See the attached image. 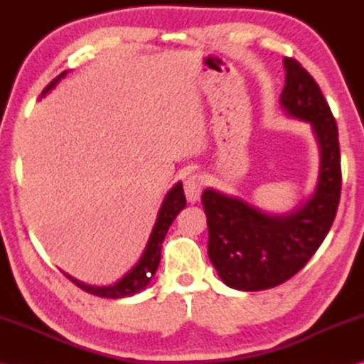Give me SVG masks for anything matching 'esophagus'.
Returning a JSON list of instances; mask_svg holds the SVG:
<instances>
[{
    "label": "esophagus",
    "instance_id": "esophagus-1",
    "mask_svg": "<svg viewBox=\"0 0 364 364\" xmlns=\"http://www.w3.org/2000/svg\"><path fill=\"white\" fill-rule=\"evenodd\" d=\"M203 186H205V180L203 176L198 173H192L186 178V180H184V194H186L191 203H196L200 198Z\"/></svg>",
    "mask_w": 364,
    "mask_h": 364
}]
</instances>
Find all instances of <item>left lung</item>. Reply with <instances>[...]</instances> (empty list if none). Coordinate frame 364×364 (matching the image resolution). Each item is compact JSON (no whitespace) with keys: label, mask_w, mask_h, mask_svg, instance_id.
<instances>
[{"label":"left lung","mask_w":364,"mask_h":364,"mask_svg":"<svg viewBox=\"0 0 364 364\" xmlns=\"http://www.w3.org/2000/svg\"><path fill=\"white\" fill-rule=\"evenodd\" d=\"M282 109L311 125L319 146V175L308 200L286 214H269L242 198L205 189L208 257L222 282L239 291H262L304 267L331 228L341 197L338 127L313 76L292 58L283 59Z\"/></svg>","instance_id":"left-lung-1"}]
</instances>
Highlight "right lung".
Masks as SVG:
<instances>
[{
	"label": "right lung",
	"instance_id": "right-lung-1",
	"mask_svg": "<svg viewBox=\"0 0 364 364\" xmlns=\"http://www.w3.org/2000/svg\"><path fill=\"white\" fill-rule=\"evenodd\" d=\"M68 72H63L59 76H56L48 86H46L42 92V97H45L51 89L56 87V84L64 78ZM186 206V197H184V191H183V183H176L175 186L170 189L164 200H162V205L158 211V218L156 222H154L151 235L146 241L145 250L141 255V258L134 264V267L123 275L119 282H115L112 284L107 286H90L82 283L80 280H76L72 275H68L63 272L67 278H70V282H73L78 288L82 291H86L89 294H94V296L98 297H106V299H122V297H131L134 294L141 292L142 289L146 288V284L150 283L151 277L154 272L158 270L159 261H161V249H162V241L168 231V227L172 225V222L178 215L183 208Z\"/></svg>",
	"mask_w": 364,
	"mask_h": 364
}]
</instances>
